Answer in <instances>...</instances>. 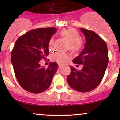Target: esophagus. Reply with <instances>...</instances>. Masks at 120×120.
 I'll return each instance as SVG.
<instances>
[{
  "instance_id": "esophagus-1",
  "label": "esophagus",
  "mask_w": 120,
  "mask_h": 120,
  "mask_svg": "<svg viewBox=\"0 0 120 120\" xmlns=\"http://www.w3.org/2000/svg\"><path fill=\"white\" fill-rule=\"evenodd\" d=\"M63 66L61 65H59V69H61L62 68H63Z\"/></svg>"
}]
</instances>
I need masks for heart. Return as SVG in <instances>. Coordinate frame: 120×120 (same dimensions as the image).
<instances>
[{
  "mask_svg": "<svg viewBox=\"0 0 120 120\" xmlns=\"http://www.w3.org/2000/svg\"><path fill=\"white\" fill-rule=\"evenodd\" d=\"M60 35L69 43L70 49L73 52H79L83 48V40L81 38L80 34L77 30L73 28L67 29L62 30L60 33ZM54 42L52 37L49 41V48L51 49ZM71 57L69 53L64 52H57L52 55V59L59 64L64 65L67 63Z\"/></svg>",
  "mask_w": 120,
  "mask_h": 120,
  "instance_id": "b5f03b06",
  "label": "heart"
}]
</instances>
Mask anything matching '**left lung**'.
Wrapping results in <instances>:
<instances>
[{
    "label": "left lung",
    "instance_id": "1",
    "mask_svg": "<svg viewBox=\"0 0 120 120\" xmlns=\"http://www.w3.org/2000/svg\"><path fill=\"white\" fill-rule=\"evenodd\" d=\"M86 38L85 48L73 62L82 64L80 71L71 66V72L67 81L74 90L86 93L94 90L102 81L108 63V53L106 42L96 33L80 29Z\"/></svg>",
    "mask_w": 120,
    "mask_h": 120
}]
</instances>
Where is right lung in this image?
<instances>
[{
	"label": "right lung",
	"mask_w": 120,
	"mask_h": 120,
	"mask_svg": "<svg viewBox=\"0 0 120 120\" xmlns=\"http://www.w3.org/2000/svg\"><path fill=\"white\" fill-rule=\"evenodd\" d=\"M57 31L55 27L33 29L20 36L11 52L15 76L21 86L27 91L38 94L51 83L58 69L57 63L50 62L47 68L39 61L49 54V41Z\"/></svg>",
	"instance_id": "add662e5"
}]
</instances>
